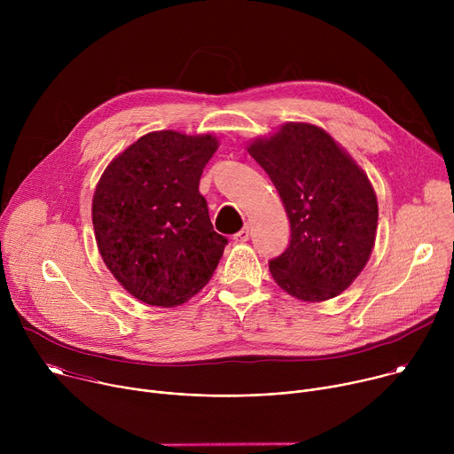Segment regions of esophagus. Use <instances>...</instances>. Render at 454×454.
<instances>
[{
  "label": "esophagus",
  "instance_id": "esophagus-1",
  "mask_svg": "<svg viewBox=\"0 0 454 454\" xmlns=\"http://www.w3.org/2000/svg\"><path fill=\"white\" fill-rule=\"evenodd\" d=\"M249 239V228L246 226V228H242L239 233H235L233 235V242H237V244H240V242H246Z\"/></svg>",
  "mask_w": 454,
  "mask_h": 454
}]
</instances>
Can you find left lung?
<instances>
[{
  "mask_svg": "<svg viewBox=\"0 0 454 454\" xmlns=\"http://www.w3.org/2000/svg\"><path fill=\"white\" fill-rule=\"evenodd\" d=\"M277 186L291 223L287 249L270 262L301 301H325L357 278L375 244L377 198L364 170L321 127L287 121L247 145Z\"/></svg>",
  "mask_w": 454,
  "mask_h": 454,
  "instance_id": "obj_1",
  "label": "left lung"
}]
</instances>
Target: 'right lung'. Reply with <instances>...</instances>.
<instances>
[{
	"mask_svg": "<svg viewBox=\"0 0 454 454\" xmlns=\"http://www.w3.org/2000/svg\"><path fill=\"white\" fill-rule=\"evenodd\" d=\"M217 147L212 135L154 131L120 153L98 179L91 217L100 256L147 305L184 303L221 261L228 239L214 230L200 193Z\"/></svg>",
	"mask_w": 454,
	"mask_h": 454,
	"instance_id": "right-lung-1",
	"label": "right lung"
}]
</instances>
